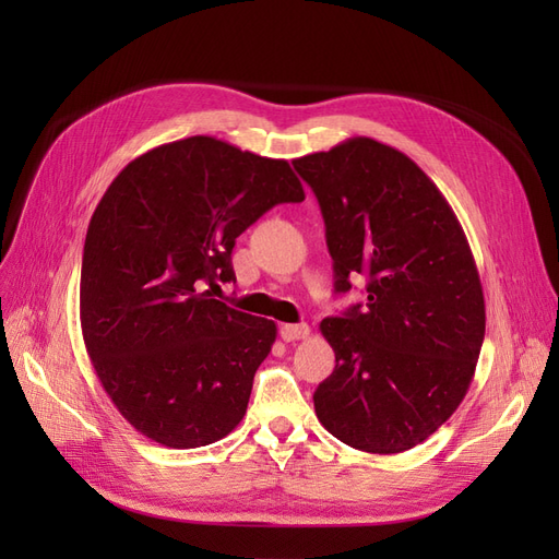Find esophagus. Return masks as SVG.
Returning a JSON list of instances; mask_svg holds the SVG:
<instances>
[{
    "instance_id": "1",
    "label": "esophagus",
    "mask_w": 559,
    "mask_h": 559,
    "mask_svg": "<svg viewBox=\"0 0 559 559\" xmlns=\"http://www.w3.org/2000/svg\"><path fill=\"white\" fill-rule=\"evenodd\" d=\"M280 335L284 343H296V341H306L310 335V326L308 324H282L280 326Z\"/></svg>"
}]
</instances>
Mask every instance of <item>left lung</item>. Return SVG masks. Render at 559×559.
<instances>
[{
	"label": "left lung",
	"instance_id": "8db88e82",
	"mask_svg": "<svg viewBox=\"0 0 559 559\" xmlns=\"http://www.w3.org/2000/svg\"><path fill=\"white\" fill-rule=\"evenodd\" d=\"M326 224L335 292L366 275V306L319 324L335 352L314 413L373 454L419 445L464 401L485 337V296L445 195L399 148L370 138L294 160Z\"/></svg>",
	"mask_w": 559,
	"mask_h": 559
}]
</instances>
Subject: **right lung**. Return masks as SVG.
<instances>
[{
  "instance_id": "obj_1",
  "label": "right lung",
  "mask_w": 559,
  "mask_h": 559,
  "mask_svg": "<svg viewBox=\"0 0 559 559\" xmlns=\"http://www.w3.org/2000/svg\"><path fill=\"white\" fill-rule=\"evenodd\" d=\"M302 200L289 163L207 134L151 148L109 183L83 245L81 331L107 396L142 436L191 450L240 425L277 326L204 286L235 282V238Z\"/></svg>"
}]
</instances>
